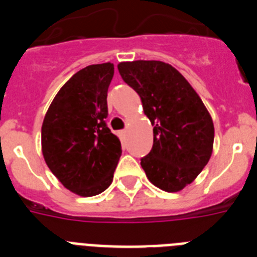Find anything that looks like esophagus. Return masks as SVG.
<instances>
[{
	"label": "esophagus",
	"instance_id": "1",
	"mask_svg": "<svg viewBox=\"0 0 257 257\" xmlns=\"http://www.w3.org/2000/svg\"><path fill=\"white\" fill-rule=\"evenodd\" d=\"M126 134H127V131H126V130L118 131V136H119V138H121L122 140H124V138H126Z\"/></svg>",
	"mask_w": 257,
	"mask_h": 257
}]
</instances>
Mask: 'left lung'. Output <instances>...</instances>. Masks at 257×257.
I'll use <instances>...</instances> for the list:
<instances>
[{
  "label": "left lung",
  "mask_w": 257,
  "mask_h": 257,
  "mask_svg": "<svg viewBox=\"0 0 257 257\" xmlns=\"http://www.w3.org/2000/svg\"><path fill=\"white\" fill-rule=\"evenodd\" d=\"M122 79L142 99L153 124V147L140 160L149 181L165 192L192 183L210 160L213 123L205 104L178 70L157 60L119 63Z\"/></svg>",
  "instance_id": "left-lung-1"
}]
</instances>
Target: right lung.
I'll list each match as a JSON object with an SVG mask.
<instances>
[{
    "instance_id": "1",
    "label": "right lung",
    "mask_w": 257,
    "mask_h": 257,
    "mask_svg": "<svg viewBox=\"0 0 257 257\" xmlns=\"http://www.w3.org/2000/svg\"><path fill=\"white\" fill-rule=\"evenodd\" d=\"M114 65L77 72L54 97L42 123V153L49 169L70 192L92 197L112 184L121 142L106 126V96Z\"/></svg>"
}]
</instances>
